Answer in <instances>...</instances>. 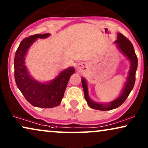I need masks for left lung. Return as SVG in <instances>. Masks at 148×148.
Instances as JSON below:
<instances>
[{
	"mask_svg": "<svg viewBox=\"0 0 148 148\" xmlns=\"http://www.w3.org/2000/svg\"><path fill=\"white\" fill-rule=\"evenodd\" d=\"M118 49L122 52L123 55L129 60L130 62L128 75L125 84L122 89L121 94L114 100L108 103H99L92 100L89 96L88 86L87 80L84 77L82 78L83 90H84L85 99L87 101L88 106L93 109L99 110H110L120 106L129 96V94L133 90L135 82V73L137 69V57L135 54L134 48L131 42L125 38L123 34L118 33L117 40L114 42Z\"/></svg>",
	"mask_w": 148,
	"mask_h": 148,
	"instance_id": "obj_1",
	"label": "left lung"
}]
</instances>
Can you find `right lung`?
<instances>
[{
  "mask_svg": "<svg viewBox=\"0 0 148 148\" xmlns=\"http://www.w3.org/2000/svg\"><path fill=\"white\" fill-rule=\"evenodd\" d=\"M50 34H36L22 40L14 59L15 79L17 88L32 106L49 108L58 106L64 96L70 77L74 73L73 66L61 71L53 79L40 82L30 75L25 65L28 50L38 38L45 39Z\"/></svg>",
  "mask_w": 148,
  "mask_h": 148,
  "instance_id": "1",
  "label": "right lung"
}]
</instances>
